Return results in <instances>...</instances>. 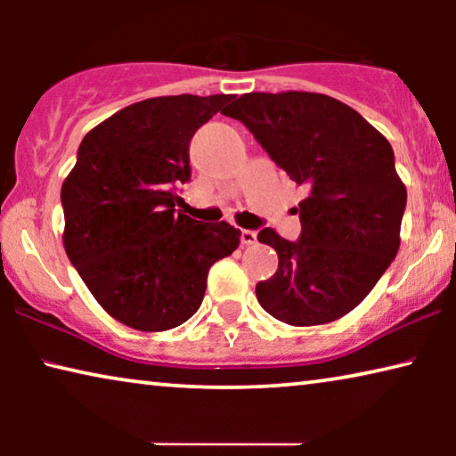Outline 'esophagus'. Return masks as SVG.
<instances>
[{
  "label": "esophagus",
  "mask_w": 456,
  "mask_h": 456,
  "mask_svg": "<svg viewBox=\"0 0 456 456\" xmlns=\"http://www.w3.org/2000/svg\"><path fill=\"white\" fill-rule=\"evenodd\" d=\"M240 242L245 247L255 245V242H257V232H255V230H240Z\"/></svg>",
  "instance_id": "34e87169"
}]
</instances>
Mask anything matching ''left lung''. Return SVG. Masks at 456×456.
<instances>
[{
	"instance_id": "1",
	"label": "left lung",
	"mask_w": 456,
	"mask_h": 456,
	"mask_svg": "<svg viewBox=\"0 0 456 456\" xmlns=\"http://www.w3.org/2000/svg\"><path fill=\"white\" fill-rule=\"evenodd\" d=\"M224 116L240 120L309 195L298 203L301 239L273 228L257 240L278 270L255 286L267 314L289 326L340 320L370 295L401 247L407 189L388 139L338 99L307 91L247 93Z\"/></svg>"
}]
</instances>
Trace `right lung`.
Here are the masks:
<instances>
[{"label":"right lung","mask_w":456,"mask_h":456,"mask_svg":"<svg viewBox=\"0 0 456 456\" xmlns=\"http://www.w3.org/2000/svg\"><path fill=\"white\" fill-rule=\"evenodd\" d=\"M230 95L151 97L89 130L61 184L64 248L95 301L124 326L166 332L184 323L208 272L240 242L228 222L176 214L191 178L189 145Z\"/></svg>","instance_id":"add662e5"}]
</instances>
